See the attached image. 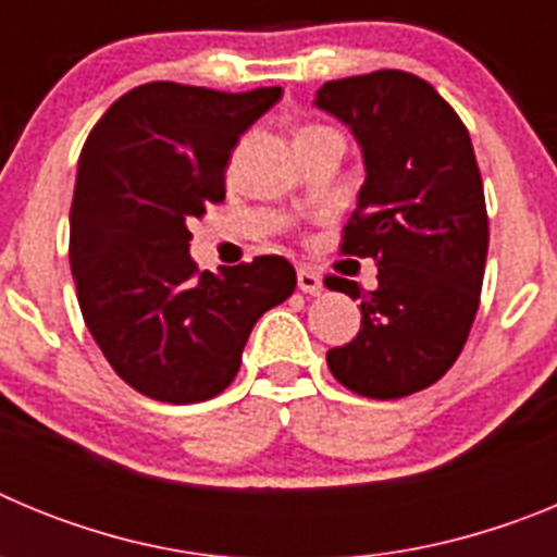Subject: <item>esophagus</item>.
I'll return each instance as SVG.
<instances>
[{
  "mask_svg": "<svg viewBox=\"0 0 557 557\" xmlns=\"http://www.w3.org/2000/svg\"><path fill=\"white\" fill-rule=\"evenodd\" d=\"M298 289L309 295H318L323 293V278L314 270L309 268H298Z\"/></svg>",
  "mask_w": 557,
  "mask_h": 557,
  "instance_id": "obj_1",
  "label": "esophagus"
}]
</instances>
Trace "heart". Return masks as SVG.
<instances>
[{
  "label": "heart",
  "instance_id": "obj_1",
  "mask_svg": "<svg viewBox=\"0 0 557 557\" xmlns=\"http://www.w3.org/2000/svg\"><path fill=\"white\" fill-rule=\"evenodd\" d=\"M318 127H321V125H309V127H304L301 133H307V131H318Z\"/></svg>",
  "mask_w": 557,
  "mask_h": 557
}]
</instances>
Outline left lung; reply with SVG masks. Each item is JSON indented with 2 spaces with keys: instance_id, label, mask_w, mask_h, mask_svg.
<instances>
[{
  "instance_id": "1",
  "label": "left lung",
  "mask_w": 557,
  "mask_h": 557,
  "mask_svg": "<svg viewBox=\"0 0 557 557\" xmlns=\"http://www.w3.org/2000/svg\"><path fill=\"white\" fill-rule=\"evenodd\" d=\"M314 106L351 127L368 172L339 250L379 268L373 293L329 275L362 309L329 371L359 396H410L455 366L480 307L488 211L471 136L430 83L398 69L323 83Z\"/></svg>"
}]
</instances>
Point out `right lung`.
I'll use <instances>...</instances> for the list:
<instances>
[{
  "label": "right lung",
  "mask_w": 557,
  "mask_h": 557,
  "mask_svg": "<svg viewBox=\"0 0 557 557\" xmlns=\"http://www.w3.org/2000/svg\"><path fill=\"white\" fill-rule=\"evenodd\" d=\"M282 88L243 95L145 83L91 127L69 214L83 321L141 396L195 405L234 382L253 323L295 289L284 256L198 270L189 223L225 198L239 136Z\"/></svg>",
  "instance_id": "obj_1"
}]
</instances>
